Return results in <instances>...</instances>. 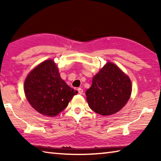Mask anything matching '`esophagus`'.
Here are the masks:
<instances>
[{
	"label": "esophagus",
	"instance_id": "1",
	"mask_svg": "<svg viewBox=\"0 0 161 161\" xmlns=\"http://www.w3.org/2000/svg\"><path fill=\"white\" fill-rule=\"evenodd\" d=\"M77 90H78V93L80 94H83V92L84 91H83V89H81V88H78Z\"/></svg>",
	"mask_w": 161,
	"mask_h": 161
}]
</instances>
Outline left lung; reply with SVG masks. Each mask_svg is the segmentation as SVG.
<instances>
[{
	"label": "left lung",
	"mask_w": 161,
	"mask_h": 161,
	"mask_svg": "<svg viewBox=\"0 0 161 161\" xmlns=\"http://www.w3.org/2000/svg\"><path fill=\"white\" fill-rule=\"evenodd\" d=\"M131 91L129 77L116 65L108 62L93 77L91 87L86 92V101L96 113L111 115L124 107Z\"/></svg>",
	"instance_id": "8db88e82"
}]
</instances>
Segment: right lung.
<instances>
[{
    "label": "right lung",
    "mask_w": 161,
    "mask_h": 161,
    "mask_svg": "<svg viewBox=\"0 0 161 161\" xmlns=\"http://www.w3.org/2000/svg\"><path fill=\"white\" fill-rule=\"evenodd\" d=\"M27 99L38 112L54 116L67 107L77 91L62 80L54 62L48 59L32 70L24 84Z\"/></svg>",
    "instance_id": "right-lung-1"
}]
</instances>
